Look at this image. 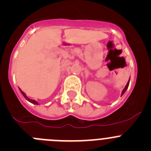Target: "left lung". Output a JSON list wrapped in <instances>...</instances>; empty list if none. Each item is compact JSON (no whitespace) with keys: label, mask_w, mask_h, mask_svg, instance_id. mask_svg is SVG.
Returning <instances> with one entry per match:
<instances>
[{"label":"left lung","mask_w":151,"mask_h":151,"mask_svg":"<svg viewBox=\"0 0 151 151\" xmlns=\"http://www.w3.org/2000/svg\"><path fill=\"white\" fill-rule=\"evenodd\" d=\"M129 81H128L127 82V85H126V86L124 87V88L123 89V91H122V95H123L124 94V92L125 91H126V90L127 89V88H128V86H129Z\"/></svg>","instance_id":"obj_1"}]
</instances>
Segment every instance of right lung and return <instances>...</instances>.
<instances>
[{
	"mask_svg": "<svg viewBox=\"0 0 151 151\" xmlns=\"http://www.w3.org/2000/svg\"><path fill=\"white\" fill-rule=\"evenodd\" d=\"M20 91H21V92H22V95H23V96L24 97V98H25V99H26V100H27V101H29V102L32 103V104H36V105H38V104H39V103H38L37 101H34V100L29 99V98H28L27 96V95H26V94H25V93L24 92V91H22V90H21V89H20Z\"/></svg>",
	"mask_w": 151,
	"mask_h": 151,
	"instance_id": "obj_1",
	"label": "right lung"
}]
</instances>
